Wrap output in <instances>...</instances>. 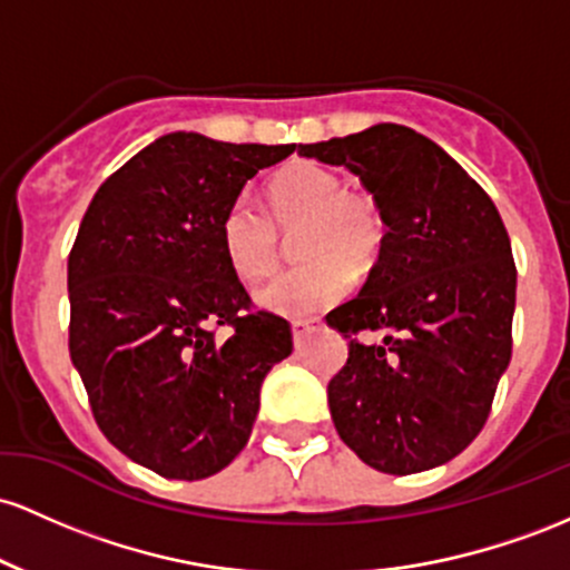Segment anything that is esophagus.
Returning a JSON list of instances; mask_svg holds the SVG:
<instances>
[{"instance_id": "1", "label": "esophagus", "mask_w": 570, "mask_h": 570, "mask_svg": "<svg viewBox=\"0 0 570 570\" xmlns=\"http://www.w3.org/2000/svg\"><path fill=\"white\" fill-rule=\"evenodd\" d=\"M291 328H293V342H296V347H298V344L306 338V334L315 328V320H293Z\"/></svg>"}]
</instances>
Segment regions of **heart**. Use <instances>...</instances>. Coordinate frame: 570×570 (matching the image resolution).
I'll return each instance as SVG.
<instances>
[{"mask_svg": "<svg viewBox=\"0 0 570 570\" xmlns=\"http://www.w3.org/2000/svg\"><path fill=\"white\" fill-rule=\"evenodd\" d=\"M250 196L228 204L220 242L242 279H261L279 264V233L296 232L304 264L287 268L258 287L255 302L283 317H306L347 293L350 279L380 261L387 239L382 202L368 188H347L342 175L317 161H293L268 183V204Z\"/></svg>", "mask_w": 570, "mask_h": 570, "instance_id": "obj_1", "label": "heart"}]
</instances>
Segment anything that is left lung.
<instances>
[{
  "instance_id": "left-lung-1",
  "label": "left lung",
  "mask_w": 570,
  "mask_h": 570,
  "mask_svg": "<svg viewBox=\"0 0 570 570\" xmlns=\"http://www.w3.org/2000/svg\"><path fill=\"white\" fill-rule=\"evenodd\" d=\"M304 158L347 166L382 202L387 239L355 298L331 312L350 355L328 382L344 444L382 474L446 463L479 436L511 361L517 266L495 204L436 142L380 124ZM382 330V343L363 335Z\"/></svg>"
}]
</instances>
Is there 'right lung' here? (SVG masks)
Returning <instances> with one entry per match:
<instances>
[{"instance_id": "right-lung-1", "label": "right lung", "mask_w": 570, "mask_h": 570, "mask_svg": "<svg viewBox=\"0 0 570 570\" xmlns=\"http://www.w3.org/2000/svg\"><path fill=\"white\" fill-rule=\"evenodd\" d=\"M293 150L166 134L82 215L67 266L69 355L101 433L158 476L226 469L250 439L261 382L293 353L287 320L253 309L220 242L245 183Z\"/></svg>"}]
</instances>
